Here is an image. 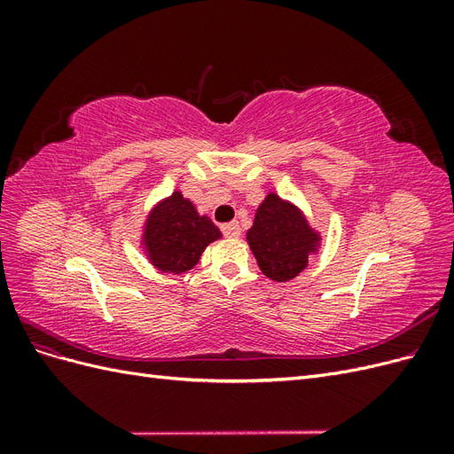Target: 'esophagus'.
Returning a JSON list of instances; mask_svg holds the SVG:
<instances>
[{"mask_svg": "<svg viewBox=\"0 0 454 454\" xmlns=\"http://www.w3.org/2000/svg\"><path fill=\"white\" fill-rule=\"evenodd\" d=\"M222 232L227 237V239H239L240 237V225L237 222H231V223H223L222 225Z\"/></svg>", "mask_w": 454, "mask_h": 454, "instance_id": "1", "label": "esophagus"}]
</instances>
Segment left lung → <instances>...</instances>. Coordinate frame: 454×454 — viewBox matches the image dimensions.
<instances>
[{"mask_svg":"<svg viewBox=\"0 0 454 454\" xmlns=\"http://www.w3.org/2000/svg\"><path fill=\"white\" fill-rule=\"evenodd\" d=\"M316 239L303 214L277 195H269L259 206L248 231V244L259 269L277 282L295 278L307 267Z\"/></svg>","mask_w":454,"mask_h":454,"instance_id":"8db88e82","label":"left lung"}]
</instances>
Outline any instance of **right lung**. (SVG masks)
Here are the masks:
<instances>
[{
  "mask_svg": "<svg viewBox=\"0 0 454 454\" xmlns=\"http://www.w3.org/2000/svg\"><path fill=\"white\" fill-rule=\"evenodd\" d=\"M222 237L212 219L199 215L180 193L157 206L149 215L145 244L153 265L164 272H185L197 265L206 246Z\"/></svg>",
  "mask_w": 454,
  "mask_h": 454,
  "instance_id": "1",
  "label": "right lung"
}]
</instances>
